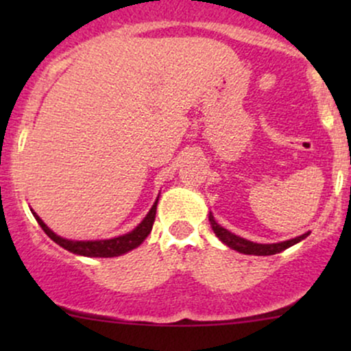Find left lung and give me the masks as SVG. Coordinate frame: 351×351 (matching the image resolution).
I'll use <instances>...</instances> for the list:
<instances>
[{
  "mask_svg": "<svg viewBox=\"0 0 351 351\" xmlns=\"http://www.w3.org/2000/svg\"><path fill=\"white\" fill-rule=\"evenodd\" d=\"M209 223H211L213 231L216 232V236L219 237L224 244L229 245L231 249H234V251H237V252L252 254V256H272V254L282 252V251H285L287 247H291V245L300 243L302 239H305V237L308 236V232H305V234H302L299 237H293V239L284 241V243L257 244V243H252V241L244 239V237L232 234L231 231H228V229L219 226V224L215 221V217H213L211 213H209Z\"/></svg>",
  "mask_w": 351,
  "mask_h": 351,
  "instance_id": "8db88e82",
  "label": "left lung"
}]
</instances>
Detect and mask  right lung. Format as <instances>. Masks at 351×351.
Here are the masks:
<instances>
[{
  "label": "right lung",
  "instance_id": "obj_1",
  "mask_svg": "<svg viewBox=\"0 0 351 351\" xmlns=\"http://www.w3.org/2000/svg\"><path fill=\"white\" fill-rule=\"evenodd\" d=\"M156 204H158V199L155 201L148 215L145 216L142 223L136 226L134 231H130L128 234L114 237V239H102V241H71L64 239L52 232L49 228L44 224V221L33 211L36 221L39 223V226L43 228V231L46 232L47 236L54 241L56 244H59L60 247L67 249V251L79 254V256H87V257H115L122 256V254L132 251V249L138 247L140 244L143 243L145 237L150 234L153 223H155V215H156Z\"/></svg>",
  "mask_w": 351,
  "mask_h": 351
}]
</instances>
